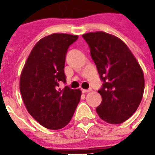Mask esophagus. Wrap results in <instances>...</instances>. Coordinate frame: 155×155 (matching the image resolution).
I'll return each mask as SVG.
<instances>
[{"instance_id":"1","label":"esophagus","mask_w":155,"mask_h":155,"mask_svg":"<svg viewBox=\"0 0 155 155\" xmlns=\"http://www.w3.org/2000/svg\"><path fill=\"white\" fill-rule=\"evenodd\" d=\"M81 91L83 93H88V92H91L92 90L91 89H88V90H84V89H81Z\"/></svg>"}]
</instances>
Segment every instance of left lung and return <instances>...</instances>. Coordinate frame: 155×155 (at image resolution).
Returning a JSON list of instances; mask_svg holds the SVG:
<instances>
[{
    "instance_id": "1",
    "label": "left lung",
    "mask_w": 155,
    "mask_h": 155,
    "mask_svg": "<svg viewBox=\"0 0 155 155\" xmlns=\"http://www.w3.org/2000/svg\"><path fill=\"white\" fill-rule=\"evenodd\" d=\"M92 60L104 83L99 93L102 97L96 112L110 124H121L137 110L144 90L143 72L126 44L103 31L83 35Z\"/></svg>"
}]
</instances>
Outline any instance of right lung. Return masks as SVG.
Wrapping results in <instances>:
<instances>
[{"label": "right lung", "mask_w": 155, "mask_h": 155, "mask_svg": "<svg viewBox=\"0 0 155 155\" xmlns=\"http://www.w3.org/2000/svg\"><path fill=\"white\" fill-rule=\"evenodd\" d=\"M78 35L54 33L41 39L25 61L20 77V91L26 110L42 126L60 130L67 125L81 101V90L68 86L64 72L69 46Z\"/></svg>", "instance_id": "obj_1"}]
</instances>
